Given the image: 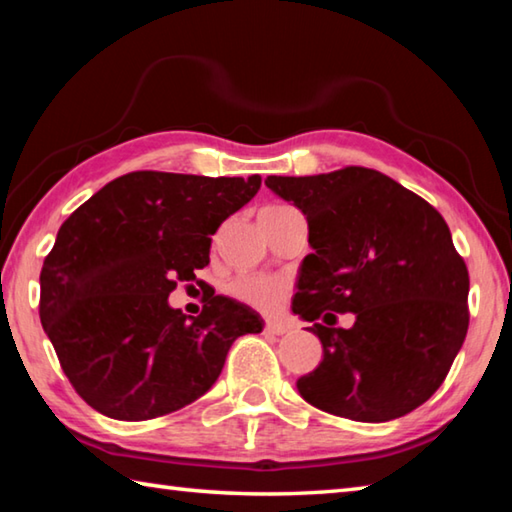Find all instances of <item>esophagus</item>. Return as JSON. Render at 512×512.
Wrapping results in <instances>:
<instances>
[{
    "label": "esophagus",
    "mask_w": 512,
    "mask_h": 512,
    "mask_svg": "<svg viewBox=\"0 0 512 512\" xmlns=\"http://www.w3.org/2000/svg\"><path fill=\"white\" fill-rule=\"evenodd\" d=\"M264 332L266 334H273V336H282V334L289 332V327L284 325V323H280V320H266Z\"/></svg>",
    "instance_id": "1"
}]
</instances>
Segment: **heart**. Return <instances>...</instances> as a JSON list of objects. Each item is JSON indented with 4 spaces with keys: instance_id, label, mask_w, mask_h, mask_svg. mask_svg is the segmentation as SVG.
Listing matches in <instances>:
<instances>
[{
    "instance_id": "heart-1",
    "label": "heart",
    "mask_w": 512,
    "mask_h": 512,
    "mask_svg": "<svg viewBox=\"0 0 512 512\" xmlns=\"http://www.w3.org/2000/svg\"><path fill=\"white\" fill-rule=\"evenodd\" d=\"M275 207L287 205H271L266 210H275ZM230 296L262 314H275L287 302L289 284L275 275H241L230 284Z\"/></svg>"
}]
</instances>
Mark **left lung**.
Instances as JSON below:
<instances>
[{
	"mask_svg": "<svg viewBox=\"0 0 512 512\" xmlns=\"http://www.w3.org/2000/svg\"><path fill=\"white\" fill-rule=\"evenodd\" d=\"M302 210L309 244L293 298L323 343L298 379L316 409L357 422L402 418L443 384L470 325V275L436 207L375 169L268 176ZM358 316L350 330L335 314Z\"/></svg>",
	"mask_w": 512,
	"mask_h": 512,
	"instance_id": "1",
	"label": "left lung"
}]
</instances>
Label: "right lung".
Segmentation results:
<instances>
[{
	"mask_svg": "<svg viewBox=\"0 0 512 512\" xmlns=\"http://www.w3.org/2000/svg\"><path fill=\"white\" fill-rule=\"evenodd\" d=\"M259 185L133 171L60 225L40 271V320L94 411L140 422L183 409L210 391L239 336L262 332L253 309L214 289L192 320L167 302L210 264L212 235Z\"/></svg>",
	"mask_w": 512,
	"mask_h": 512,
	"instance_id": "1",
	"label": "right lung"
}]
</instances>
